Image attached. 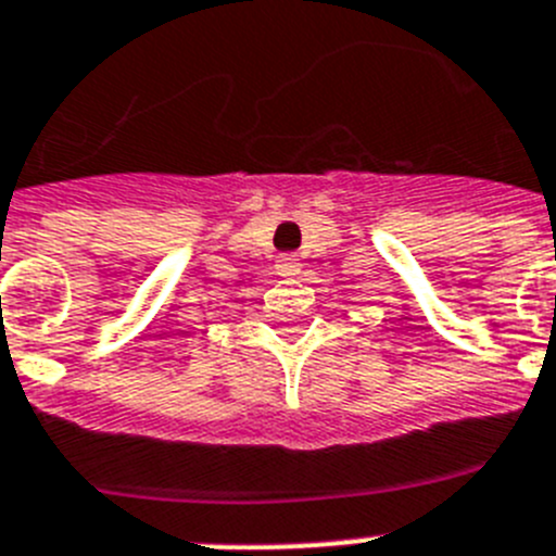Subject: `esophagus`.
Returning a JSON list of instances; mask_svg holds the SVG:
<instances>
[{"label": "esophagus", "instance_id": "esophagus-1", "mask_svg": "<svg viewBox=\"0 0 556 556\" xmlns=\"http://www.w3.org/2000/svg\"><path fill=\"white\" fill-rule=\"evenodd\" d=\"M300 258L298 256H289V253H283V256H278V262H275V269H278V275H283V278H294V275L300 273Z\"/></svg>", "mask_w": 556, "mask_h": 556}]
</instances>
